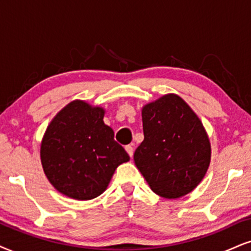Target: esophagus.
I'll use <instances>...</instances> for the list:
<instances>
[{
    "label": "esophagus",
    "instance_id": "esophagus-1",
    "mask_svg": "<svg viewBox=\"0 0 251 251\" xmlns=\"http://www.w3.org/2000/svg\"><path fill=\"white\" fill-rule=\"evenodd\" d=\"M125 149H126V151H127V154L129 155V156H133V153H134V149H133V147H132V146L131 145H127V146H126V147H125Z\"/></svg>",
    "mask_w": 251,
    "mask_h": 251
}]
</instances>
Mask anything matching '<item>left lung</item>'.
I'll return each instance as SVG.
<instances>
[{"mask_svg":"<svg viewBox=\"0 0 251 251\" xmlns=\"http://www.w3.org/2000/svg\"><path fill=\"white\" fill-rule=\"evenodd\" d=\"M145 139L134 162L151 189L167 199L188 195L204 178L211 145L201 120L179 96L166 95L142 109Z\"/></svg>","mask_w":251,"mask_h":251,"instance_id":"obj_1","label":"left lung"}]
</instances>
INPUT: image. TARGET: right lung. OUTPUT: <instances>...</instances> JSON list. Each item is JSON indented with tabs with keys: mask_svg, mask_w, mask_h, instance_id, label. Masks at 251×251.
<instances>
[{
	"mask_svg": "<svg viewBox=\"0 0 251 251\" xmlns=\"http://www.w3.org/2000/svg\"><path fill=\"white\" fill-rule=\"evenodd\" d=\"M103 117L102 107L74 100L50 122L41 142L47 178L59 192L77 201L103 193L117 167L129 160Z\"/></svg>",
	"mask_w": 251,
	"mask_h": 251,
	"instance_id": "1",
	"label": "right lung"
}]
</instances>
